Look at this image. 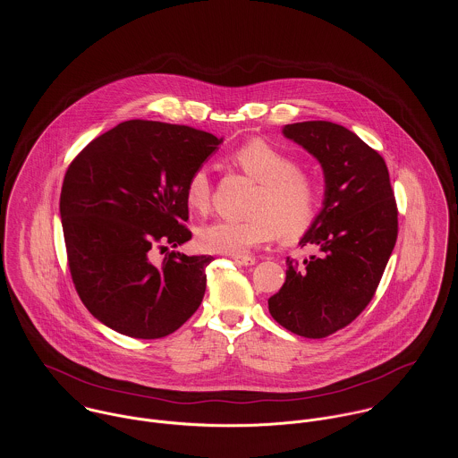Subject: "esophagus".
<instances>
[{"mask_svg":"<svg viewBox=\"0 0 458 458\" xmlns=\"http://www.w3.org/2000/svg\"><path fill=\"white\" fill-rule=\"evenodd\" d=\"M234 262L240 264V266H252V264H256V258H250V256H234Z\"/></svg>","mask_w":458,"mask_h":458,"instance_id":"34e87169","label":"esophagus"}]
</instances>
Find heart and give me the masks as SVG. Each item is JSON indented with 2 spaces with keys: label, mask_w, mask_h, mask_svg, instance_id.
I'll return each mask as SVG.
<instances>
[{
  "label": "heart",
  "mask_w": 458,
  "mask_h": 458,
  "mask_svg": "<svg viewBox=\"0 0 458 458\" xmlns=\"http://www.w3.org/2000/svg\"><path fill=\"white\" fill-rule=\"evenodd\" d=\"M233 160L250 178L261 183L250 218H216L197 229V243L204 252L240 256L252 247L271 242L278 231L285 238H298L321 211V189L318 182L298 169L293 157L254 139L238 148ZM211 197L208 167H199L185 185L191 208L202 211Z\"/></svg>",
  "instance_id": "b5f03b06"
}]
</instances>
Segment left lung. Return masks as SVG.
Returning a JSON list of instances; mask_svg holds the SVG:
<instances>
[{"mask_svg": "<svg viewBox=\"0 0 458 458\" xmlns=\"http://www.w3.org/2000/svg\"><path fill=\"white\" fill-rule=\"evenodd\" d=\"M284 137L323 167L325 199L300 245L319 256L287 258L285 282L267 300L280 327L323 338L352 323L370 303L396 242V204L383 157L354 131L331 122L285 125Z\"/></svg>", "mask_w": 458, "mask_h": 458, "instance_id": "obj_1", "label": "left lung"}]
</instances>
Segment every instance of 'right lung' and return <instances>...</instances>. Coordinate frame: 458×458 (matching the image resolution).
<instances>
[{"instance_id":"add662e5","label":"right lung","mask_w":458,"mask_h":458,"mask_svg":"<svg viewBox=\"0 0 458 458\" xmlns=\"http://www.w3.org/2000/svg\"><path fill=\"white\" fill-rule=\"evenodd\" d=\"M224 137L185 125L131 120L93 139L66 171L60 215L79 298L102 325L160 338L192 318L211 256L155 249L192 238L185 185Z\"/></svg>"}]
</instances>
